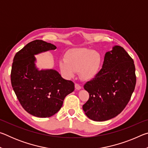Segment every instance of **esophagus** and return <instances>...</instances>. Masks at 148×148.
I'll return each mask as SVG.
<instances>
[{"instance_id": "esophagus-1", "label": "esophagus", "mask_w": 148, "mask_h": 148, "mask_svg": "<svg viewBox=\"0 0 148 148\" xmlns=\"http://www.w3.org/2000/svg\"><path fill=\"white\" fill-rule=\"evenodd\" d=\"M75 89H76V90H80L82 89V87L80 86L79 84H75Z\"/></svg>"}]
</instances>
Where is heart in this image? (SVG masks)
<instances>
[{
	"mask_svg": "<svg viewBox=\"0 0 148 148\" xmlns=\"http://www.w3.org/2000/svg\"><path fill=\"white\" fill-rule=\"evenodd\" d=\"M102 57L98 52L88 48H74L67 51L65 59L59 61V68L66 78H72L76 72L84 80H91L101 69Z\"/></svg>",
	"mask_w": 148,
	"mask_h": 148,
	"instance_id": "obj_1",
	"label": "heart"
}]
</instances>
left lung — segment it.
<instances>
[{
	"instance_id": "1",
	"label": "left lung",
	"mask_w": 148,
	"mask_h": 148,
	"mask_svg": "<svg viewBox=\"0 0 148 148\" xmlns=\"http://www.w3.org/2000/svg\"><path fill=\"white\" fill-rule=\"evenodd\" d=\"M135 66L121 46L105 53L97 76L84 85L89 99L83 110L90 119L104 121L117 116L128 104L136 85Z\"/></svg>"
}]
</instances>
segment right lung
<instances>
[{"label":"right lung","instance_id":"add662e5","mask_svg":"<svg viewBox=\"0 0 148 148\" xmlns=\"http://www.w3.org/2000/svg\"><path fill=\"white\" fill-rule=\"evenodd\" d=\"M57 48L40 40L27 44L15 56L11 71L12 86L25 110L38 117H49L61 108L74 84L54 69L40 70L35 56Z\"/></svg>","mask_w":148,"mask_h":148}]
</instances>
